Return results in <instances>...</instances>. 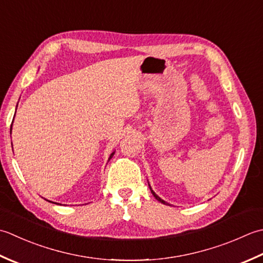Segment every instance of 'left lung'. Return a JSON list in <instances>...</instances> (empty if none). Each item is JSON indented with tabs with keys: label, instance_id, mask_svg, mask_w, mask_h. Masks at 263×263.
Masks as SVG:
<instances>
[{
	"label": "left lung",
	"instance_id": "8db88e82",
	"mask_svg": "<svg viewBox=\"0 0 263 263\" xmlns=\"http://www.w3.org/2000/svg\"><path fill=\"white\" fill-rule=\"evenodd\" d=\"M149 190H151V193H152V194H153V196L155 197V199H157L159 202H161V203H163V204H168V203L167 202H165V201H163L162 199H160V197L157 195V194H155V193L153 192V190L151 189V186H149Z\"/></svg>",
	"mask_w": 263,
	"mask_h": 263
}]
</instances>
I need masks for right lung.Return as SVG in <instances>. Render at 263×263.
Masks as SVG:
<instances>
[{
	"label": "right lung",
	"instance_id": "1",
	"mask_svg": "<svg viewBox=\"0 0 263 263\" xmlns=\"http://www.w3.org/2000/svg\"><path fill=\"white\" fill-rule=\"evenodd\" d=\"M11 127H12V125H11ZM114 154H115V152L114 153H111V155H110V158H109V160L112 158V157H114Z\"/></svg>",
	"mask_w": 263,
	"mask_h": 263
}]
</instances>
